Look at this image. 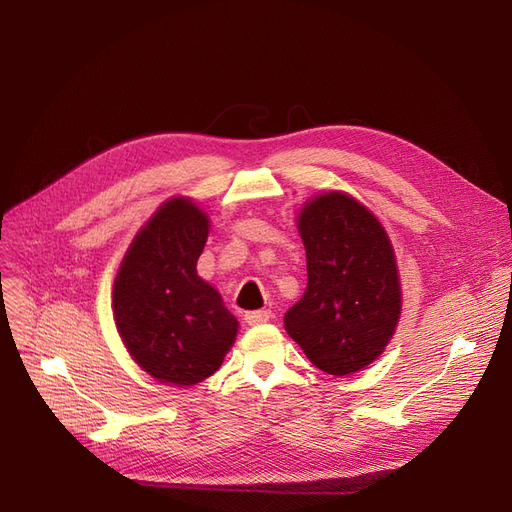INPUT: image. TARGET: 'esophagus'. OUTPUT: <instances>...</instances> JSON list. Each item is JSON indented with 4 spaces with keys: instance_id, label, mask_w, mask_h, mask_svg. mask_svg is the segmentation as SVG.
Wrapping results in <instances>:
<instances>
[{
    "instance_id": "esophagus-1",
    "label": "esophagus",
    "mask_w": 512,
    "mask_h": 512,
    "mask_svg": "<svg viewBox=\"0 0 512 512\" xmlns=\"http://www.w3.org/2000/svg\"><path fill=\"white\" fill-rule=\"evenodd\" d=\"M272 317V311L270 309H263V311H249L245 313V321L249 326H259V324H265V321H270Z\"/></svg>"
}]
</instances>
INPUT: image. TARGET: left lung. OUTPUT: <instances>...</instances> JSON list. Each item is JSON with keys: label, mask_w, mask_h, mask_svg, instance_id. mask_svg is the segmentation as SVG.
Segmentation results:
<instances>
[{"label": "left lung", "mask_w": 512, "mask_h": 512, "mask_svg": "<svg viewBox=\"0 0 512 512\" xmlns=\"http://www.w3.org/2000/svg\"><path fill=\"white\" fill-rule=\"evenodd\" d=\"M299 232L307 288L286 311L284 328L317 369L361 371L384 353L400 317L390 238L365 205L340 191L305 203Z\"/></svg>", "instance_id": "1"}]
</instances>
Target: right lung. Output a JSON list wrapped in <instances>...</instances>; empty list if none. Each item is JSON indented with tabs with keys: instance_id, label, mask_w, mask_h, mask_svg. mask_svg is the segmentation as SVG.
Listing matches in <instances>:
<instances>
[{
	"instance_id": "1",
	"label": "right lung",
	"mask_w": 512,
	"mask_h": 512,
	"mask_svg": "<svg viewBox=\"0 0 512 512\" xmlns=\"http://www.w3.org/2000/svg\"><path fill=\"white\" fill-rule=\"evenodd\" d=\"M209 234L191 199L166 201L134 236L114 282V319L130 357L151 378L195 386L220 369L238 321L197 276Z\"/></svg>"
}]
</instances>
